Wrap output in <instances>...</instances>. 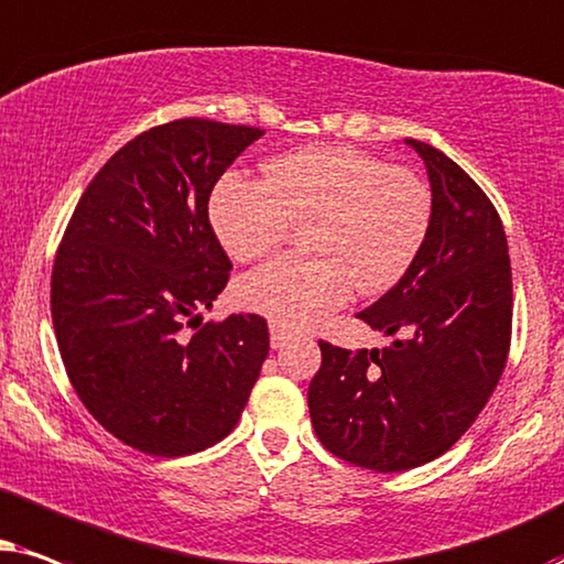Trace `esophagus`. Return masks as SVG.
<instances>
[{
    "label": "esophagus",
    "mask_w": 564,
    "mask_h": 564,
    "mask_svg": "<svg viewBox=\"0 0 564 564\" xmlns=\"http://www.w3.org/2000/svg\"><path fill=\"white\" fill-rule=\"evenodd\" d=\"M289 337H291V333L283 325H275V322L270 325V345H273L275 350H281L283 345L289 343Z\"/></svg>",
    "instance_id": "34e87169"
}]
</instances>
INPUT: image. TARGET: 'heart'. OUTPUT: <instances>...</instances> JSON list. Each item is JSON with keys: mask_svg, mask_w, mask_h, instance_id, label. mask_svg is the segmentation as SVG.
Segmentation results:
<instances>
[{"mask_svg": "<svg viewBox=\"0 0 564 564\" xmlns=\"http://www.w3.org/2000/svg\"><path fill=\"white\" fill-rule=\"evenodd\" d=\"M235 260H254L304 224V254H281L239 283V302L283 327H304L350 296L381 294L423 250L433 195L415 172L356 147H306L275 156L265 177H224L208 204Z\"/></svg>", "mask_w": 564, "mask_h": 564, "instance_id": "b5f03b06", "label": "heart"}]
</instances>
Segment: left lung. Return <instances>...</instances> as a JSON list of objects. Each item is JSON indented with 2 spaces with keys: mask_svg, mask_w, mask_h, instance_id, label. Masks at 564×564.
Instances as JSON below:
<instances>
[{
  "mask_svg": "<svg viewBox=\"0 0 564 564\" xmlns=\"http://www.w3.org/2000/svg\"><path fill=\"white\" fill-rule=\"evenodd\" d=\"M404 144L431 180V229L400 283L358 312L394 340L356 352L319 340L310 384L322 446L373 471L438 459L469 431L506 369L513 322L508 239L490 198L444 152Z\"/></svg>",
  "mask_w": 564,
  "mask_h": 564,
  "instance_id": "obj_1",
  "label": "left lung"
}]
</instances>
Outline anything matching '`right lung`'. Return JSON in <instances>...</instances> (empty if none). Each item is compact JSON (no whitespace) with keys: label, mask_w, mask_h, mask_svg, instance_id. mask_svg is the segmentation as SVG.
<instances>
[{"label":"right lung","mask_w":564,"mask_h":564,"mask_svg":"<svg viewBox=\"0 0 564 564\" xmlns=\"http://www.w3.org/2000/svg\"><path fill=\"white\" fill-rule=\"evenodd\" d=\"M262 133L206 118L139 133L93 177L58 245L51 317L64 369L89 415L141 454L219 444L260 377L268 322L204 325L198 312L231 270L208 198Z\"/></svg>","instance_id":"obj_1"}]
</instances>
